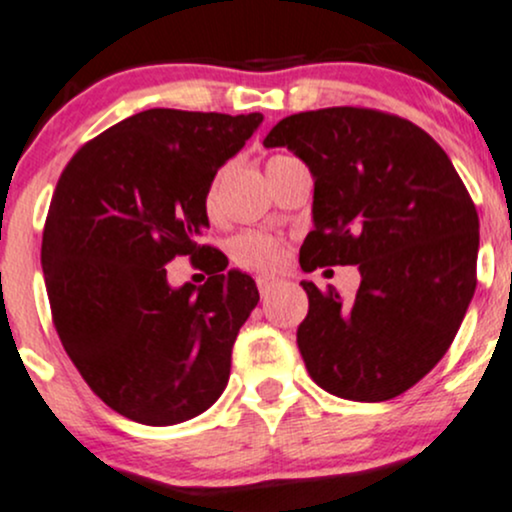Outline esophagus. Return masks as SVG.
Wrapping results in <instances>:
<instances>
[{
  "mask_svg": "<svg viewBox=\"0 0 512 512\" xmlns=\"http://www.w3.org/2000/svg\"><path fill=\"white\" fill-rule=\"evenodd\" d=\"M256 285H258V292H261L263 300H268V297H271V292L275 290V285H278V280L268 278V275H261V278L256 280Z\"/></svg>",
  "mask_w": 512,
  "mask_h": 512,
  "instance_id": "1",
  "label": "esophagus"
}]
</instances>
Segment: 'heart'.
Instances as JSON below:
<instances>
[{
    "label": "heart",
    "instance_id": "obj_1",
    "mask_svg": "<svg viewBox=\"0 0 512 512\" xmlns=\"http://www.w3.org/2000/svg\"><path fill=\"white\" fill-rule=\"evenodd\" d=\"M280 157H273L271 162ZM220 176L217 174L212 179L208 195H205V208L208 212L215 210L217 205V186H220ZM232 258L239 263V266L251 268V271H263V273H273L278 271L280 266L285 263V249L278 239L266 237V234H241L232 241Z\"/></svg>",
    "mask_w": 512,
    "mask_h": 512
}]
</instances>
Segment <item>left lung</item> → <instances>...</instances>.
<instances>
[{
	"instance_id": "left-lung-1",
	"label": "left lung",
	"mask_w": 512,
	"mask_h": 512,
	"mask_svg": "<svg viewBox=\"0 0 512 512\" xmlns=\"http://www.w3.org/2000/svg\"><path fill=\"white\" fill-rule=\"evenodd\" d=\"M263 145L287 147L314 179L302 271H360L350 302L302 280L309 375L350 401L404 394L447 353L476 290L479 215L450 157L409 120L353 106L287 116Z\"/></svg>"
}]
</instances>
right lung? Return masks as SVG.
<instances>
[{
    "label": "right lung",
    "mask_w": 512,
    "mask_h": 512,
    "mask_svg": "<svg viewBox=\"0 0 512 512\" xmlns=\"http://www.w3.org/2000/svg\"><path fill=\"white\" fill-rule=\"evenodd\" d=\"M261 123V113L149 108L86 142L57 181L40 251L57 336L94 394L130 421L176 426L225 392L258 290L198 239L217 169ZM176 255L204 261L205 286L168 285Z\"/></svg>",
    "instance_id": "1"
}]
</instances>
